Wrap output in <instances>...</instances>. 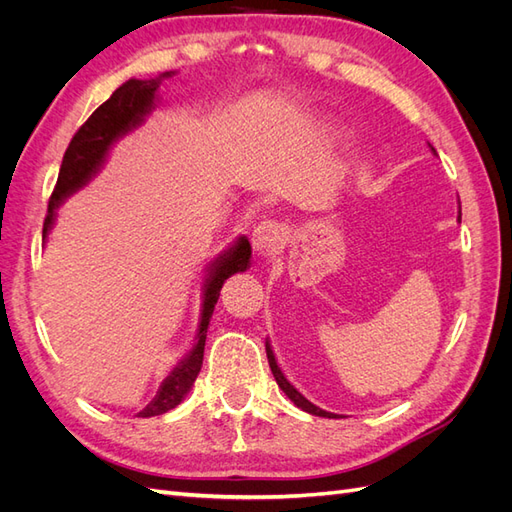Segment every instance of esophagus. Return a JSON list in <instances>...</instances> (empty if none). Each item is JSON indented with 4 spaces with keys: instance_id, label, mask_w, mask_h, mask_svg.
Wrapping results in <instances>:
<instances>
[{
    "instance_id": "esophagus-1",
    "label": "esophagus",
    "mask_w": 512,
    "mask_h": 512,
    "mask_svg": "<svg viewBox=\"0 0 512 512\" xmlns=\"http://www.w3.org/2000/svg\"><path fill=\"white\" fill-rule=\"evenodd\" d=\"M282 239H284L282 226L277 222H271V220L260 222L252 232V245H254V250L260 254L273 252L275 247L282 243Z\"/></svg>"
}]
</instances>
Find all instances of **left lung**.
<instances>
[{
    "label": "left lung",
    "mask_w": 512,
    "mask_h": 512,
    "mask_svg": "<svg viewBox=\"0 0 512 512\" xmlns=\"http://www.w3.org/2000/svg\"><path fill=\"white\" fill-rule=\"evenodd\" d=\"M431 151L436 153V149L431 147ZM267 359H269V367H271V371H273V376H275V382L280 384V389L290 397V401H294V406L297 408H301V410H305V412H309V414H316V416H327V418H335L337 414H331V412H327V410H320L318 406H314L312 401H307L297 389H294V386L284 378V374H282V369L277 367V363H275V356H273V350H271V346L267 344Z\"/></svg>",
    "instance_id": "left-lung-1"
}]
</instances>
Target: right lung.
<instances>
[{
    "instance_id": "right-lung-1",
    "label": "right lung",
    "mask_w": 512,
    "mask_h": 512,
    "mask_svg": "<svg viewBox=\"0 0 512 512\" xmlns=\"http://www.w3.org/2000/svg\"><path fill=\"white\" fill-rule=\"evenodd\" d=\"M164 76H170V72H164L160 79H151V81H138V79L126 81L119 89H115V94L111 98L91 113V117L79 130H76L64 153V160H61L55 190L49 198V211H46L44 228H42L44 241L53 226L55 209L61 205V200L79 190L81 185H85L91 179V175H94L100 168V164L104 162L106 151L111 149V145L121 134H126L128 130H132L143 121V117L151 111L153 100H156V91ZM250 256H252L250 241L241 237L230 252H226L224 256H220L213 262L207 284H205V301H203V314H200L196 344L188 354V359L181 361V365L175 367L173 374L162 382L158 395L153 397V401L141 412V416L145 418L158 416L173 410L175 406L181 404V399L188 395L200 367H203L207 329H209L213 307L218 303L220 290L230 275L247 269V265H250Z\"/></svg>"
}]
</instances>
